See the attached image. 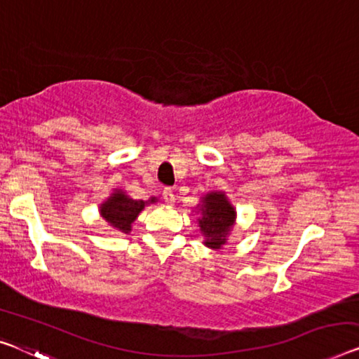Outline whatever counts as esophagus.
I'll return each mask as SVG.
<instances>
[{"instance_id":"obj_1","label":"esophagus","mask_w":359,"mask_h":359,"mask_svg":"<svg viewBox=\"0 0 359 359\" xmlns=\"http://www.w3.org/2000/svg\"><path fill=\"white\" fill-rule=\"evenodd\" d=\"M163 198H164V201L168 203V205H174V201H175V195H174L172 189H164V191H163Z\"/></svg>"}]
</instances>
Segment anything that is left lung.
<instances>
[{
    "mask_svg": "<svg viewBox=\"0 0 359 359\" xmlns=\"http://www.w3.org/2000/svg\"><path fill=\"white\" fill-rule=\"evenodd\" d=\"M198 227L208 248L219 250L226 245L231 229L235 224V208L224 191H211L201 198L198 205Z\"/></svg>",
    "mask_w": 359,
    "mask_h": 359,
    "instance_id": "8db88e82",
    "label": "left lung"
}]
</instances>
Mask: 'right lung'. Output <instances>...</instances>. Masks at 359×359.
I'll return each instance as SVG.
<instances>
[{
	"label": "right lung",
	"instance_id": "1",
	"mask_svg": "<svg viewBox=\"0 0 359 359\" xmlns=\"http://www.w3.org/2000/svg\"><path fill=\"white\" fill-rule=\"evenodd\" d=\"M149 203H156V198L151 196L148 201L133 200V198L126 195V191L116 189L108 200L101 203L100 214L116 232L128 233L132 231L133 221Z\"/></svg>",
	"mask_w": 359,
	"mask_h": 359
}]
</instances>
